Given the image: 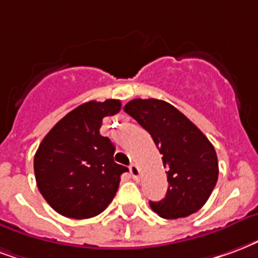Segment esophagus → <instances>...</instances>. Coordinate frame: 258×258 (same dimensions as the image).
<instances>
[{"mask_svg":"<svg viewBox=\"0 0 258 258\" xmlns=\"http://www.w3.org/2000/svg\"><path fill=\"white\" fill-rule=\"evenodd\" d=\"M130 173H131V176L134 177L135 180L138 179V177H139V168H138V165H137V164H131V165H130Z\"/></svg>","mask_w":258,"mask_h":258,"instance_id":"1","label":"esophagus"}]
</instances>
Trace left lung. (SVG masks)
<instances>
[{
    "label": "left lung",
    "mask_w": 258,
    "mask_h": 258,
    "mask_svg": "<svg viewBox=\"0 0 258 258\" xmlns=\"http://www.w3.org/2000/svg\"><path fill=\"white\" fill-rule=\"evenodd\" d=\"M124 110L152 135L167 168L165 198L150 201V208L164 219L187 217L201 209L219 176L216 152L209 139L165 101L137 98L127 102Z\"/></svg>",
    "instance_id": "left-lung-1"
}]
</instances>
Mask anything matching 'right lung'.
Segmentation results:
<instances>
[{
    "label": "right lung",
    "mask_w": 258,
    "mask_h": 258,
    "mask_svg": "<svg viewBox=\"0 0 258 258\" xmlns=\"http://www.w3.org/2000/svg\"><path fill=\"white\" fill-rule=\"evenodd\" d=\"M120 109L119 100L89 101L67 113L42 139L34 172L39 191L57 213L89 219L112 202L128 168L114 163L113 144L100 128L104 117Z\"/></svg>",
    "instance_id": "right-lung-1"
}]
</instances>
